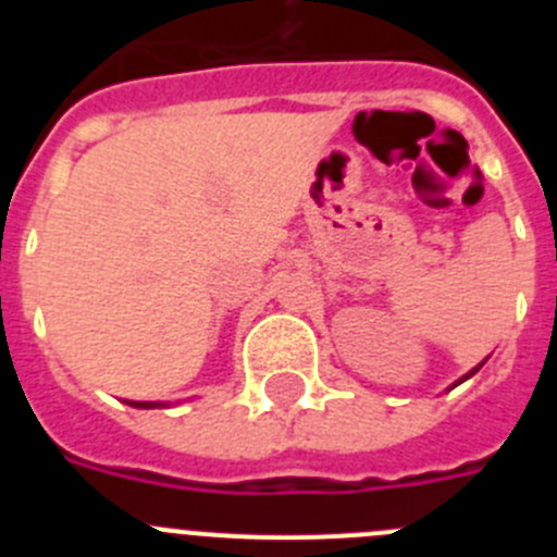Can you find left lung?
Masks as SVG:
<instances>
[{"mask_svg": "<svg viewBox=\"0 0 557 557\" xmlns=\"http://www.w3.org/2000/svg\"><path fill=\"white\" fill-rule=\"evenodd\" d=\"M480 366H482V362H480ZM480 366H476V368H480ZM476 368H474V371H476ZM474 371H471V373H474ZM471 373H466V376H462V379H469V376H471ZM462 379H460V382H462Z\"/></svg>", "mask_w": 557, "mask_h": 557, "instance_id": "obj_1", "label": "left lung"}]
</instances>
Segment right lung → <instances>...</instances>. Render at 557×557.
<instances>
[{
	"mask_svg": "<svg viewBox=\"0 0 557 557\" xmlns=\"http://www.w3.org/2000/svg\"><path fill=\"white\" fill-rule=\"evenodd\" d=\"M133 407H159V405H152V401H131Z\"/></svg>",
	"mask_w": 557,
	"mask_h": 557,
	"instance_id": "1",
	"label": "right lung"
}]
</instances>
